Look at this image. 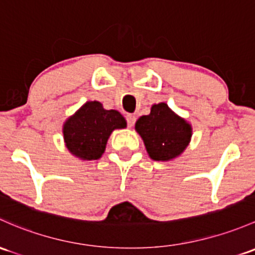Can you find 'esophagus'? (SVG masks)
I'll return each mask as SVG.
<instances>
[{"mask_svg":"<svg viewBox=\"0 0 255 255\" xmlns=\"http://www.w3.org/2000/svg\"><path fill=\"white\" fill-rule=\"evenodd\" d=\"M126 121H127L128 127H133L135 123V116L134 115H130V114L127 115V116H126Z\"/></svg>","mask_w":255,"mask_h":255,"instance_id":"esophagus-1","label":"esophagus"}]
</instances>
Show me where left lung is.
<instances>
[{
	"label": "left lung",
	"mask_w": 255,
	"mask_h": 255,
	"mask_svg": "<svg viewBox=\"0 0 255 255\" xmlns=\"http://www.w3.org/2000/svg\"><path fill=\"white\" fill-rule=\"evenodd\" d=\"M135 130L143 138L149 156L168 161L182 154L192 136V128L165 103L152 105L150 115L136 121Z\"/></svg>",
	"instance_id": "obj_1"
}]
</instances>
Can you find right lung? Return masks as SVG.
<instances>
[{
	"mask_svg": "<svg viewBox=\"0 0 255 255\" xmlns=\"http://www.w3.org/2000/svg\"><path fill=\"white\" fill-rule=\"evenodd\" d=\"M127 126L116 110H105L99 101H89L69 117L63 126L66 145L83 160H98L104 154L114 129Z\"/></svg>",
	"mask_w": 255,
	"mask_h": 255,
	"instance_id": "right-lung-1",
	"label": "right lung"
}]
</instances>
